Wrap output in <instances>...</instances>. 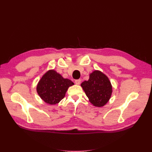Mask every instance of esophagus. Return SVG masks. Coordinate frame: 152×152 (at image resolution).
Returning <instances> with one entry per match:
<instances>
[{
    "mask_svg": "<svg viewBox=\"0 0 152 152\" xmlns=\"http://www.w3.org/2000/svg\"><path fill=\"white\" fill-rule=\"evenodd\" d=\"M80 82H81V80L80 79H77L75 80V83L77 84V85H79L80 84Z\"/></svg>",
    "mask_w": 152,
    "mask_h": 152,
    "instance_id": "34e87169",
    "label": "esophagus"
}]
</instances>
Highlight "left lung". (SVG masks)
<instances>
[{
  "mask_svg": "<svg viewBox=\"0 0 152 152\" xmlns=\"http://www.w3.org/2000/svg\"><path fill=\"white\" fill-rule=\"evenodd\" d=\"M89 102L101 107L107 103L112 93V87L107 76L98 70L91 73L89 79L81 84Z\"/></svg>",
  "mask_w": 152,
  "mask_h": 152,
  "instance_id": "obj_1",
  "label": "left lung"
}]
</instances>
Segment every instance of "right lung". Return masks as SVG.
<instances>
[{
	"instance_id": "right-lung-1",
	"label": "right lung",
	"mask_w": 152,
	"mask_h": 152,
	"mask_svg": "<svg viewBox=\"0 0 152 152\" xmlns=\"http://www.w3.org/2000/svg\"><path fill=\"white\" fill-rule=\"evenodd\" d=\"M73 82L64 78L54 70H49L41 78L37 91L41 99L50 104H56L64 98L68 87Z\"/></svg>"
}]
</instances>
